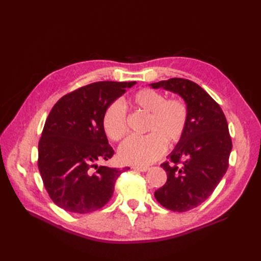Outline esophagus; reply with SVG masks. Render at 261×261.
Segmentation results:
<instances>
[{"mask_svg": "<svg viewBox=\"0 0 261 261\" xmlns=\"http://www.w3.org/2000/svg\"><path fill=\"white\" fill-rule=\"evenodd\" d=\"M134 170L139 171V172H147L149 170L148 167H133Z\"/></svg>", "mask_w": 261, "mask_h": 261, "instance_id": "esophagus-1", "label": "esophagus"}]
</instances>
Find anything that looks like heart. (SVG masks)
Segmentation results:
<instances>
[{
    "instance_id": "b5f03b06",
    "label": "heart",
    "mask_w": 261,
    "mask_h": 261,
    "mask_svg": "<svg viewBox=\"0 0 261 261\" xmlns=\"http://www.w3.org/2000/svg\"><path fill=\"white\" fill-rule=\"evenodd\" d=\"M130 107L148 114L144 137H130L122 144L118 155L124 163L148 165L174 146L183 137L188 121V108L181 99H165L163 93L153 89H141L129 99ZM102 125L106 135L113 141L123 139L128 132L125 110L121 102L114 101L103 114Z\"/></svg>"
}]
</instances>
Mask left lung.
Returning <instances> with one entry per match:
<instances>
[{
    "label": "left lung",
    "instance_id": "left-lung-1",
    "mask_svg": "<svg viewBox=\"0 0 261 261\" xmlns=\"http://www.w3.org/2000/svg\"><path fill=\"white\" fill-rule=\"evenodd\" d=\"M177 93L188 108L183 137L161 164L167 183L154 192L158 202L172 211L191 210L213 193L228 168L232 140L220 106L196 83L171 78L149 85Z\"/></svg>",
    "mask_w": 261,
    "mask_h": 261
}]
</instances>
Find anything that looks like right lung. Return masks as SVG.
I'll return each mask as SVG.
<instances>
[{
  "label": "right lung",
  "mask_w": 261,
  "mask_h": 261,
  "mask_svg": "<svg viewBox=\"0 0 261 261\" xmlns=\"http://www.w3.org/2000/svg\"><path fill=\"white\" fill-rule=\"evenodd\" d=\"M135 82H98L62 97L46 118L38 146V168L60 208L89 213L111 199L117 177L129 168L98 165L114 154L102 125L107 108Z\"/></svg>",
  "instance_id": "obj_1"
}]
</instances>
